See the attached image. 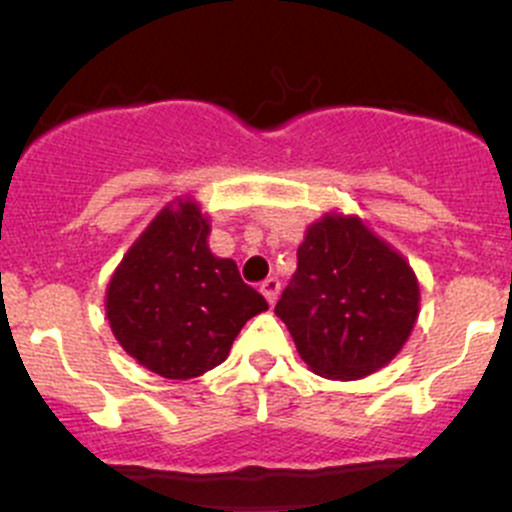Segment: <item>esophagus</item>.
Wrapping results in <instances>:
<instances>
[{"label": "esophagus", "mask_w": 512, "mask_h": 512, "mask_svg": "<svg viewBox=\"0 0 512 512\" xmlns=\"http://www.w3.org/2000/svg\"><path fill=\"white\" fill-rule=\"evenodd\" d=\"M260 292L265 294L267 302L275 304L277 297H280V280H277V277H267V280L260 285Z\"/></svg>", "instance_id": "esophagus-1"}]
</instances>
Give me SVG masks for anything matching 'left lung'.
<instances>
[{"mask_svg": "<svg viewBox=\"0 0 512 512\" xmlns=\"http://www.w3.org/2000/svg\"><path fill=\"white\" fill-rule=\"evenodd\" d=\"M421 312L414 267L359 215L329 210L304 230L275 314L309 371L356 381L384 369Z\"/></svg>", "mask_w": 512, "mask_h": 512, "instance_id": "obj_1", "label": "left lung"}]
</instances>
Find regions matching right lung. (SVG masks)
<instances>
[{
    "label": "right lung",
    "instance_id": "right-lung-1",
    "mask_svg": "<svg viewBox=\"0 0 512 512\" xmlns=\"http://www.w3.org/2000/svg\"><path fill=\"white\" fill-rule=\"evenodd\" d=\"M210 218L193 195L165 205L133 240L106 287V319L123 352L163 379L223 364L247 319L267 312L235 260L213 255Z\"/></svg>",
    "mask_w": 512,
    "mask_h": 512
}]
</instances>
